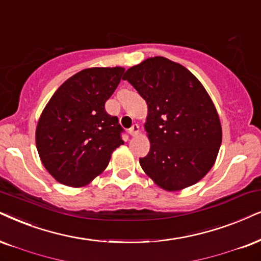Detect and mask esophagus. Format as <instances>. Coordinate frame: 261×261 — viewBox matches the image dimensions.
I'll list each match as a JSON object with an SVG mask.
<instances>
[{
    "label": "esophagus",
    "mask_w": 261,
    "mask_h": 261,
    "mask_svg": "<svg viewBox=\"0 0 261 261\" xmlns=\"http://www.w3.org/2000/svg\"><path fill=\"white\" fill-rule=\"evenodd\" d=\"M138 133H140V126H138L137 124H134L133 126L128 128V134H130V136H136Z\"/></svg>",
    "instance_id": "1"
}]
</instances>
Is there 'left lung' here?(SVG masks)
Listing matches in <instances>:
<instances>
[{"label": "left lung", "instance_id": "obj_1", "mask_svg": "<svg viewBox=\"0 0 261 261\" xmlns=\"http://www.w3.org/2000/svg\"><path fill=\"white\" fill-rule=\"evenodd\" d=\"M144 98V128L150 149L140 164L167 191L193 186L212 169L222 144V125L210 95L189 70L163 57L149 58L125 72Z\"/></svg>", "mask_w": 261, "mask_h": 261}]
</instances>
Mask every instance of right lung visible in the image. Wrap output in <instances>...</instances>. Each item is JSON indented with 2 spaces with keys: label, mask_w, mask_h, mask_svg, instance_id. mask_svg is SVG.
Returning a JSON list of instances; mask_svg holds the SVG:
<instances>
[{
  "label": "right lung",
  "mask_w": 261,
  "mask_h": 261,
  "mask_svg": "<svg viewBox=\"0 0 261 261\" xmlns=\"http://www.w3.org/2000/svg\"><path fill=\"white\" fill-rule=\"evenodd\" d=\"M123 67H92L68 78L43 110L36 146L48 172L68 187H83L107 167L124 144L123 127L105 103L124 74Z\"/></svg>",
  "instance_id": "add662e5"
}]
</instances>
